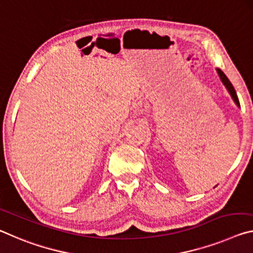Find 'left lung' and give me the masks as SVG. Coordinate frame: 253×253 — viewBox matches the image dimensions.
<instances>
[{
    "instance_id": "1",
    "label": "left lung",
    "mask_w": 253,
    "mask_h": 253,
    "mask_svg": "<svg viewBox=\"0 0 253 253\" xmlns=\"http://www.w3.org/2000/svg\"><path fill=\"white\" fill-rule=\"evenodd\" d=\"M217 73H218V75H220V77H221V81L223 82V84L225 85V87H226V88H227V90H229V92H230L232 98L234 99L235 104L240 106V103H239V98H238L237 92H235V89H234V87H233V85L231 84V82L229 81V78H227V77L225 76V74L223 73L221 69H217Z\"/></svg>"
}]
</instances>
